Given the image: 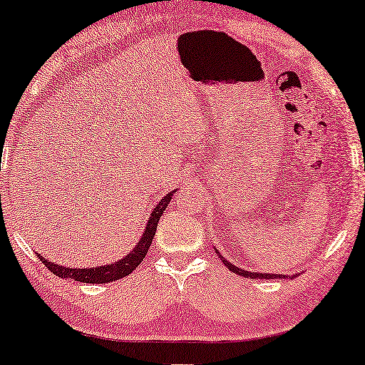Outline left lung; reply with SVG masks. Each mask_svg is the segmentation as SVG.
<instances>
[{"mask_svg":"<svg viewBox=\"0 0 365 365\" xmlns=\"http://www.w3.org/2000/svg\"><path fill=\"white\" fill-rule=\"evenodd\" d=\"M218 254V252H217ZM218 257H222L218 254ZM222 260H223V264L228 267V270L230 272H232V273H236V274H241V277H244V278H250V279H274V278H288L286 277V274H273V273H257V272H247V270H242V268H237V267H235L231 264V262H228V260H225L223 257H222ZM292 277H296V274H292Z\"/></svg>","mask_w":365,"mask_h":365,"instance_id":"left-lung-1","label":"left lung"}]
</instances>
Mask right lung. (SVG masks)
Instances as JSON below:
<instances>
[{"label": "right lung", "instance_id": "right-lung-1", "mask_svg": "<svg viewBox=\"0 0 365 365\" xmlns=\"http://www.w3.org/2000/svg\"><path fill=\"white\" fill-rule=\"evenodd\" d=\"M173 192L166 194L163 199H161L157 207L153 208V212L150 213V218H148L145 230H143V235L140 237V241L137 242V246L130 250V252L124 257V259L113 262L110 265H101V267H95V268H69V267H63L58 265L55 262H50L43 259L38 254V259L41 260V264H45L48 270L53 272L59 278H71L74 282H81V283H92V284H101V283H110L115 282V279H121L124 277H128L129 273H133L137 267H139L140 262L145 259V255L148 252V247H150L152 239L155 236V231H157V225L161 215H163L165 208L168 207Z\"/></svg>", "mask_w": 365, "mask_h": 365}]
</instances>
